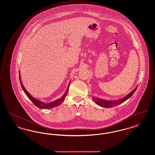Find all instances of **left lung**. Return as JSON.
Wrapping results in <instances>:
<instances>
[{"label": "left lung", "instance_id": "1", "mask_svg": "<svg viewBox=\"0 0 155 155\" xmlns=\"http://www.w3.org/2000/svg\"><path fill=\"white\" fill-rule=\"evenodd\" d=\"M137 86L135 87V88L133 90L130 94H128L127 95H126L125 97L120 99H117V100H106V99H103L101 98H99L95 96H92V99L94 100V101L95 102V103H96V104H97L98 106H100L101 107H106V108H110V107H112L116 106H117L118 104H121V103H123L124 102H125V101H127V99H128L131 96L133 95L134 93L135 92V91H136V89L137 88Z\"/></svg>", "mask_w": 155, "mask_h": 155}]
</instances>
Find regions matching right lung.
Listing matches in <instances>:
<instances>
[{
	"instance_id": "1",
	"label": "right lung",
	"mask_w": 155,
	"mask_h": 155,
	"mask_svg": "<svg viewBox=\"0 0 155 155\" xmlns=\"http://www.w3.org/2000/svg\"><path fill=\"white\" fill-rule=\"evenodd\" d=\"M19 78H20V84H21V88H22L23 91L24 92V93L25 94V95L27 96V97L30 99V100L33 102V103L38 107V108H40V109H51L52 107H56L60 105V104H61L62 102L64 101L65 99V97L67 96V94L68 93V88H69V86H70V81L68 85V87L66 91V92L64 94V95L63 96H61L60 98H59L58 99L56 100V101H54L53 102H51L50 103H45L44 102H42V101H39L38 99H37L35 98H34V97L31 96L29 94V92L26 90V89L25 88L24 86L22 84V82H21V76H20V72L19 71Z\"/></svg>"
}]
</instances>
